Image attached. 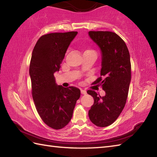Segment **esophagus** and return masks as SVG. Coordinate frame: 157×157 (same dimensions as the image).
<instances>
[{
    "instance_id": "1",
    "label": "esophagus",
    "mask_w": 157,
    "mask_h": 157,
    "mask_svg": "<svg viewBox=\"0 0 157 157\" xmlns=\"http://www.w3.org/2000/svg\"><path fill=\"white\" fill-rule=\"evenodd\" d=\"M81 93L82 94H87V92L85 90H81Z\"/></svg>"
}]
</instances>
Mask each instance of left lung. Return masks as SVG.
<instances>
[{"instance_id":"8db88e82","label":"left lung","mask_w":157,"mask_h":157,"mask_svg":"<svg viewBox=\"0 0 157 157\" xmlns=\"http://www.w3.org/2000/svg\"><path fill=\"white\" fill-rule=\"evenodd\" d=\"M88 35L101 52V76L94 82L100 83L105 96L88 90L94 98L89 110L90 121L98 127L111 125L121 114L128 98L131 82L130 55L125 42L111 32L90 31Z\"/></svg>"}]
</instances>
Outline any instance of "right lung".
I'll use <instances>...</instances> for the list:
<instances>
[{
  "instance_id": "add662e5",
  "label": "right lung",
  "mask_w": 157,
  "mask_h": 157,
  "mask_svg": "<svg viewBox=\"0 0 157 157\" xmlns=\"http://www.w3.org/2000/svg\"><path fill=\"white\" fill-rule=\"evenodd\" d=\"M77 34V32H69L44 35L36 42L32 52L29 76L33 100L42 121L55 129L68 124L80 97L79 89L58 86L54 77Z\"/></svg>"
}]
</instances>
